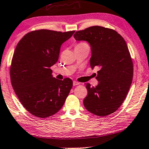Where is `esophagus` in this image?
Masks as SVG:
<instances>
[{"mask_svg":"<svg viewBox=\"0 0 149 149\" xmlns=\"http://www.w3.org/2000/svg\"><path fill=\"white\" fill-rule=\"evenodd\" d=\"M79 84H80V83H78V82H77V81H73V86H76V85H78Z\"/></svg>","mask_w":149,"mask_h":149,"instance_id":"esophagus-1","label":"esophagus"}]
</instances>
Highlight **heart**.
<instances>
[{
  "label": "heart",
  "mask_w": 149,
  "mask_h": 149,
  "mask_svg": "<svg viewBox=\"0 0 149 149\" xmlns=\"http://www.w3.org/2000/svg\"><path fill=\"white\" fill-rule=\"evenodd\" d=\"M86 46L89 47L88 43H86V42H78V43H77L76 46H75V47H86Z\"/></svg>",
  "instance_id": "heart-1"
}]
</instances>
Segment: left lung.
I'll return each mask as SVG.
<instances>
[{"mask_svg": "<svg viewBox=\"0 0 149 149\" xmlns=\"http://www.w3.org/2000/svg\"><path fill=\"white\" fill-rule=\"evenodd\" d=\"M76 40H85L91 46L90 66L99 67V84L87 83L85 109L98 116H107L118 109L125 100L133 78V63L125 40L111 29L93 26L78 31Z\"/></svg>", "mask_w": 149, "mask_h": 149, "instance_id": "obj_1", "label": "left lung"}]
</instances>
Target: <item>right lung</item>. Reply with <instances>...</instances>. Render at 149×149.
Returning <instances> with one entry per match:
<instances>
[{"instance_id": "obj_1", "label": "right lung", "mask_w": 149, "mask_h": 149, "mask_svg": "<svg viewBox=\"0 0 149 149\" xmlns=\"http://www.w3.org/2000/svg\"><path fill=\"white\" fill-rule=\"evenodd\" d=\"M74 32L36 30L26 34L17 45L10 80L21 104L32 115L48 118L64 105L73 81L54 78L50 67L58 61L61 44Z\"/></svg>"}]
</instances>
